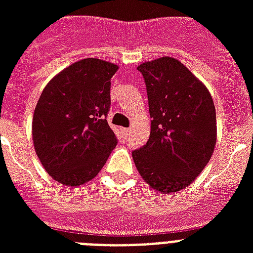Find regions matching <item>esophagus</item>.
I'll list each match as a JSON object with an SVG mask.
<instances>
[{
	"label": "esophagus",
	"instance_id": "1",
	"mask_svg": "<svg viewBox=\"0 0 253 253\" xmlns=\"http://www.w3.org/2000/svg\"><path fill=\"white\" fill-rule=\"evenodd\" d=\"M123 138H127L128 136V132H130V128H122Z\"/></svg>",
	"mask_w": 253,
	"mask_h": 253
}]
</instances>
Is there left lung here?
<instances>
[{"label": "left lung", "mask_w": 253, "mask_h": 253, "mask_svg": "<svg viewBox=\"0 0 253 253\" xmlns=\"http://www.w3.org/2000/svg\"><path fill=\"white\" fill-rule=\"evenodd\" d=\"M147 87L151 134L132 151L136 169L160 193L186 188L206 167L216 142L215 107L202 83L173 57L139 65Z\"/></svg>", "instance_id": "left-lung-1"}]
</instances>
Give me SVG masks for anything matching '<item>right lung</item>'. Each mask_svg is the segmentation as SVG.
Wrapping results in <instances>:
<instances>
[{
	"label": "right lung",
	"mask_w": 253,
	"mask_h": 253,
	"mask_svg": "<svg viewBox=\"0 0 253 253\" xmlns=\"http://www.w3.org/2000/svg\"><path fill=\"white\" fill-rule=\"evenodd\" d=\"M117 69L109 61L84 59L61 71L42 91L34 111V147L57 182L77 186L90 181L117 146L106 121Z\"/></svg>",
	"instance_id": "1"
}]
</instances>
